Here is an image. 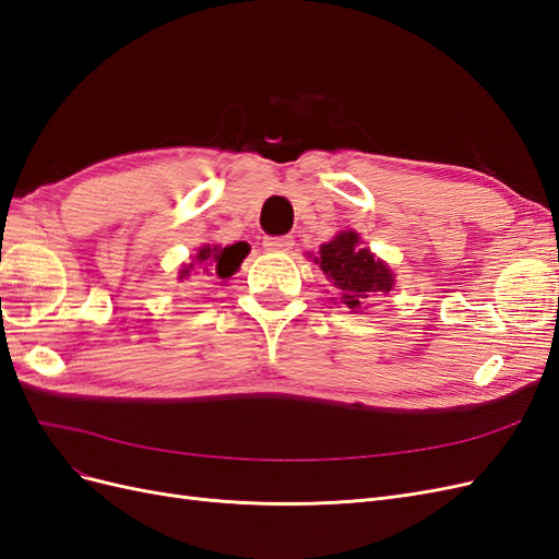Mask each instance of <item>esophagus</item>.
Segmentation results:
<instances>
[{
    "label": "esophagus",
    "instance_id": "esophagus-1",
    "mask_svg": "<svg viewBox=\"0 0 559 559\" xmlns=\"http://www.w3.org/2000/svg\"><path fill=\"white\" fill-rule=\"evenodd\" d=\"M263 247L267 251H275V253H286L294 247V238L292 235H280V238H265Z\"/></svg>",
    "mask_w": 559,
    "mask_h": 559
}]
</instances>
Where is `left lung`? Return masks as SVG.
Segmentation results:
<instances>
[{"instance_id":"1","label":"left lung","mask_w":559,"mask_h":559,"mask_svg":"<svg viewBox=\"0 0 559 559\" xmlns=\"http://www.w3.org/2000/svg\"><path fill=\"white\" fill-rule=\"evenodd\" d=\"M314 263H319L333 289L341 294L343 306L354 312L376 306L370 298L389 294L394 286L392 270L384 261L376 259L368 247H361L359 235L354 230L337 233L331 242L321 245Z\"/></svg>"}]
</instances>
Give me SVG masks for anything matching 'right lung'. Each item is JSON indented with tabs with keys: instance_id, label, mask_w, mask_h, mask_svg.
Listing matches in <instances>:
<instances>
[{
	"instance_id": "add662e5",
	"label": "right lung",
	"mask_w": 559,
	"mask_h": 559,
	"mask_svg": "<svg viewBox=\"0 0 559 559\" xmlns=\"http://www.w3.org/2000/svg\"><path fill=\"white\" fill-rule=\"evenodd\" d=\"M249 253L247 242H235L228 247H216V245H202L198 253L193 257V263L179 270V280L183 282L186 277H191L195 267H202V273L218 277V280H228L235 270L240 267L245 257Z\"/></svg>"
}]
</instances>
